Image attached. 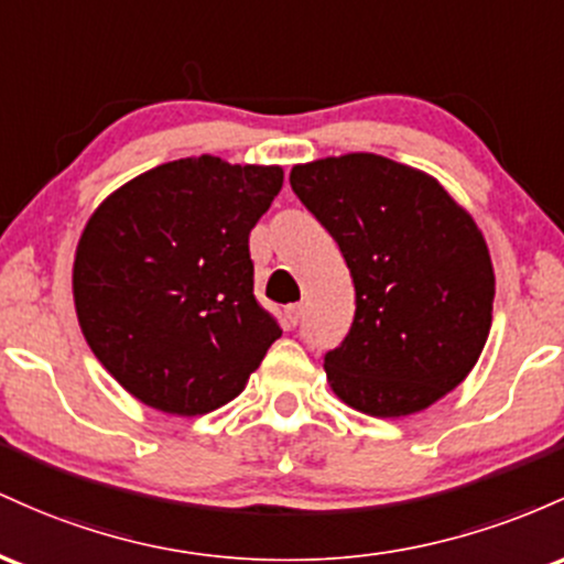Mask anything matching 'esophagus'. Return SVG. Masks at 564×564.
<instances>
[{"instance_id": "34e87169", "label": "esophagus", "mask_w": 564, "mask_h": 564, "mask_svg": "<svg viewBox=\"0 0 564 564\" xmlns=\"http://www.w3.org/2000/svg\"><path fill=\"white\" fill-rule=\"evenodd\" d=\"M301 316H303V306L301 303H293V306L284 308V325L295 327L301 322Z\"/></svg>"}]
</instances>
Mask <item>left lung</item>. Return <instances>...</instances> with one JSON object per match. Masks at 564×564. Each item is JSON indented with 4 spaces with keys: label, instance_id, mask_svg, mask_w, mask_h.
Masks as SVG:
<instances>
[{
    "label": "left lung",
    "instance_id": "obj_1",
    "mask_svg": "<svg viewBox=\"0 0 564 564\" xmlns=\"http://www.w3.org/2000/svg\"><path fill=\"white\" fill-rule=\"evenodd\" d=\"M290 186L330 231L357 312L325 354L330 389L376 419L421 413L477 365L492 322L490 252L440 181L378 154L295 164Z\"/></svg>",
    "mask_w": 564,
    "mask_h": 564
}]
</instances>
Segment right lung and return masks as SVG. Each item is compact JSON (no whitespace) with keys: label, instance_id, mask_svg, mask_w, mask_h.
Instances as JSON below:
<instances>
[{"label":"right lung","instance_id":"1","mask_svg":"<svg viewBox=\"0 0 564 564\" xmlns=\"http://www.w3.org/2000/svg\"><path fill=\"white\" fill-rule=\"evenodd\" d=\"M284 181L276 164L175 160L119 186L74 258V306L98 362L170 415L231 402L280 338L252 295L250 231Z\"/></svg>","mask_w":564,"mask_h":564}]
</instances>
